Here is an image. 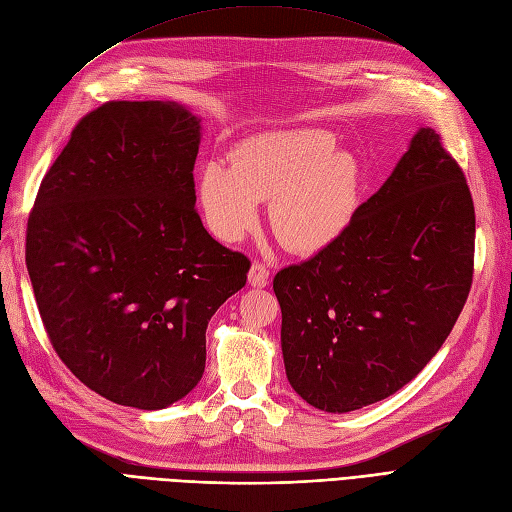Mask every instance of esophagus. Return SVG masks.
I'll use <instances>...</instances> for the list:
<instances>
[{
  "label": "esophagus",
  "instance_id": "esophagus-1",
  "mask_svg": "<svg viewBox=\"0 0 512 512\" xmlns=\"http://www.w3.org/2000/svg\"><path fill=\"white\" fill-rule=\"evenodd\" d=\"M269 269L260 262H254L250 267V273H247V282H250L254 288H265L269 284Z\"/></svg>",
  "mask_w": 512,
  "mask_h": 512
}]
</instances>
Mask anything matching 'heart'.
<instances>
[{
	"label": "heart",
	"mask_w": 512,
	"mask_h": 512,
	"mask_svg": "<svg viewBox=\"0 0 512 512\" xmlns=\"http://www.w3.org/2000/svg\"><path fill=\"white\" fill-rule=\"evenodd\" d=\"M322 128H288L245 138L228 162L198 173V205L215 237L243 241L271 198L269 222L288 250L318 254L342 241L363 207V168Z\"/></svg>",
	"instance_id": "obj_1"
}]
</instances>
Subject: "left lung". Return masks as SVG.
<instances>
[{
    "instance_id": "1",
    "label": "left lung",
    "mask_w": 512,
    "mask_h": 512,
    "mask_svg": "<svg viewBox=\"0 0 512 512\" xmlns=\"http://www.w3.org/2000/svg\"><path fill=\"white\" fill-rule=\"evenodd\" d=\"M474 203L463 170L421 128L342 241L275 275L288 382L344 414L418 376L470 294Z\"/></svg>"
}]
</instances>
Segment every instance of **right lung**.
<instances>
[{
  "label": "right lung",
  "mask_w": 512,
  "mask_h": 512,
  "mask_svg": "<svg viewBox=\"0 0 512 512\" xmlns=\"http://www.w3.org/2000/svg\"><path fill=\"white\" fill-rule=\"evenodd\" d=\"M200 119L175 102L85 115L27 220L25 262L59 359L91 391L162 410L203 378L205 333L250 260L196 213Z\"/></svg>",
  "instance_id": "right-lung-1"
}]
</instances>
